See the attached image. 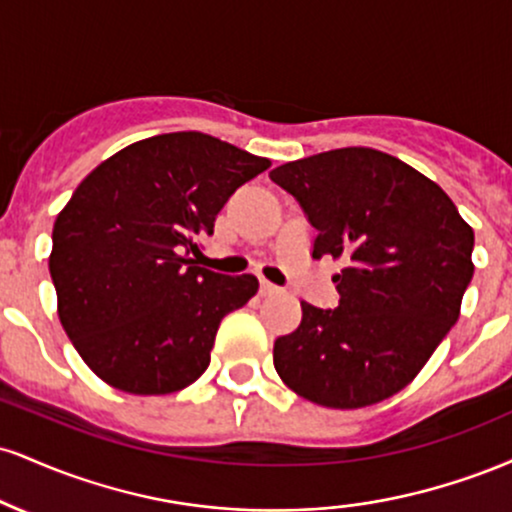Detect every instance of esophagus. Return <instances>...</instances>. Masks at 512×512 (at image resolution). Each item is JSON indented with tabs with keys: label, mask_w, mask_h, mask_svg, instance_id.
Segmentation results:
<instances>
[{
	"label": "esophagus",
	"mask_w": 512,
	"mask_h": 512,
	"mask_svg": "<svg viewBox=\"0 0 512 512\" xmlns=\"http://www.w3.org/2000/svg\"><path fill=\"white\" fill-rule=\"evenodd\" d=\"M281 289L279 286H274V284H269V281H260V296H274V293H279Z\"/></svg>",
	"instance_id": "esophagus-1"
}]
</instances>
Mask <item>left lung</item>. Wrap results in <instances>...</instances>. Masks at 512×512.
Returning <instances> with one entry per match:
<instances>
[{
	"label": "left lung",
	"instance_id": "left-lung-1",
	"mask_svg": "<svg viewBox=\"0 0 512 512\" xmlns=\"http://www.w3.org/2000/svg\"><path fill=\"white\" fill-rule=\"evenodd\" d=\"M301 204L332 255L334 310L301 303V325L274 342V368L320 407L361 409L397 395L460 317L474 231L419 170L366 146L284 163L269 173Z\"/></svg>",
	"mask_w": 512,
	"mask_h": 512
}]
</instances>
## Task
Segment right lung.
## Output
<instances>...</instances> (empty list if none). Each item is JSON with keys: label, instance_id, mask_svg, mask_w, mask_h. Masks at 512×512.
<instances>
[{"label": "right lung", "instance_id": "add662e5", "mask_svg": "<svg viewBox=\"0 0 512 512\" xmlns=\"http://www.w3.org/2000/svg\"><path fill=\"white\" fill-rule=\"evenodd\" d=\"M272 163L202 132L117 151L86 175L52 228L57 315L98 378L170 395L209 366L221 320L260 289L199 267L197 240L240 185Z\"/></svg>", "mask_w": 512, "mask_h": 512}]
</instances>
